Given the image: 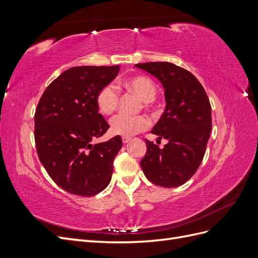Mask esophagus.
<instances>
[{
	"instance_id": "obj_1",
	"label": "esophagus",
	"mask_w": 258,
	"mask_h": 258,
	"mask_svg": "<svg viewBox=\"0 0 258 258\" xmlns=\"http://www.w3.org/2000/svg\"><path fill=\"white\" fill-rule=\"evenodd\" d=\"M121 140H122V143H123V144H127L128 142H130V140H131V139H130V138H128V137H122V138H121Z\"/></svg>"
}]
</instances>
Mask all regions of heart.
<instances>
[{"instance_id": "heart-1", "label": "heart", "mask_w": 258, "mask_h": 258, "mask_svg": "<svg viewBox=\"0 0 258 258\" xmlns=\"http://www.w3.org/2000/svg\"><path fill=\"white\" fill-rule=\"evenodd\" d=\"M122 87L135 92L142 100L144 107H150L152 101L157 95L156 83L145 75L129 77L121 82ZM96 103L99 111L103 115H112L118 107L119 93L112 84L103 86L96 97ZM148 126V120L145 116H126L118 115L114 117L110 122V130L115 136L132 137L139 132L145 130Z\"/></svg>"}]
</instances>
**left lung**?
I'll return each mask as SVG.
<instances>
[{
    "label": "left lung",
    "instance_id": "obj_1",
    "mask_svg": "<svg viewBox=\"0 0 258 258\" xmlns=\"http://www.w3.org/2000/svg\"><path fill=\"white\" fill-rule=\"evenodd\" d=\"M137 68L157 77L165 89L166 110L152 134L168 143L145 140L147 151L141 168L153 184L172 188L186 183L204 159L212 129L207 92L189 71L170 62L138 63Z\"/></svg>",
    "mask_w": 258,
    "mask_h": 258
}]
</instances>
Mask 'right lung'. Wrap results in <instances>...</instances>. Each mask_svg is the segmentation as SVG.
<instances>
[{"mask_svg":"<svg viewBox=\"0 0 258 258\" xmlns=\"http://www.w3.org/2000/svg\"><path fill=\"white\" fill-rule=\"evenodd\" d=\"M118 72L119 66L71 68L50 83L37 104L38 158L52 181L76 196H95L111 182L121 138L92 142L110 128L98 113L96 97Z\"/></svg>","mask_w":258,"mask_h":258,"instance_id":"right-lung-1","label":"right lung"}]
</instances>
